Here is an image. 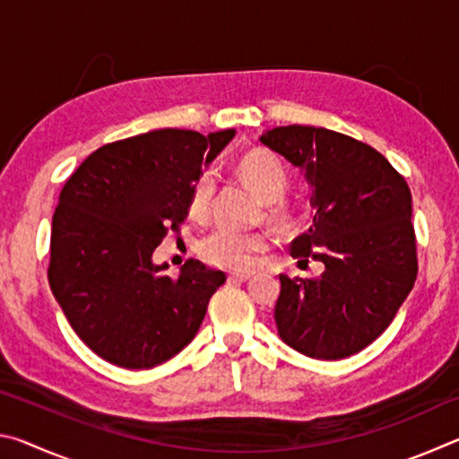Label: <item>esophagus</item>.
I'll list each match as a JSON object with an SVG mask.
<instances>
[{"instance_id":"34e87169","label":"esophagus","mask_w":459,"mask_h":459,"mask_svg":"<svg viewBox=\"0 0 459 459\" xmlns=\"http://www.w3.org/2000/svg\"><path fill=\"white\" fill-rule=\"evenodd\" d=\"M248 279H251V275L248 273H230L229 275V281H232V283H245V281H248Z\"/></svg>"}]
</instances>
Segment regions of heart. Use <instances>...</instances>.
Listing matches in <instances>:
<instances>
[{"label":"heart","mask_w":459,"mask_h":459,"mask_svg":"<svg viewBox=\"0 0 459 459\" xmlns=\"http://www.w3.org/2000/svg\"><path fill=\"white\" fill-rule=\"evenodd\" d=\"M238 176L251 188L261 202L267 206V219L275 227L285 229L293 222L291 208L281 202V196L290 186V174L281 160L267 150H253L240 158L237 166ZM214 174L204 169L198 176L190 196V212L196 219H204L211 211L214 196ZM267 240L261 232H240L232 229H216L211 235L200 240L198 251L202 259L214 267L245 271L253 265L255 257L265 251Z\"/></svg>","instance_id":"1"}]
</instances>
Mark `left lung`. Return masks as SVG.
<instances>
[{
    "mask_svg": "<svg viewBox=\"0 0 459 459\" xmlns=\"http://www.w3.org/2000/svg\"><path fill=\"white\" fill-rule=\"evenodd\" d=\"M259 142L312 190V224L291 255L324 263L316 279L279 275V336L309 359L360 352L391 325L417 279L405 178L370 145L324 127H275Z\"/></svg>",
    "mask_w": 459,
    "mask_h": 459,
    "instance_id": "8db88e82",
    "label": "left lung"
}]
</instances>
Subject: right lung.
I'll return each instance as SVG.
<instances>
[{"label": "right lung", "mask_w": 459, "mask_h": 459, "mask_svg": "<svg viewBox=\"0 0 459 459\" xmlns=\"http://www.w3.org/2000/svg\"><path fill=\"white\" fill-rule=\"evenodd\" d=\"M235 129H155L92 152L52 219L48 281L73 330L121 368H153L196 336L222 271L190 259L178 277L153 251L188 216L192 188Z\"/></svg>", "instance_id": "obj_1"}]
</instances>
